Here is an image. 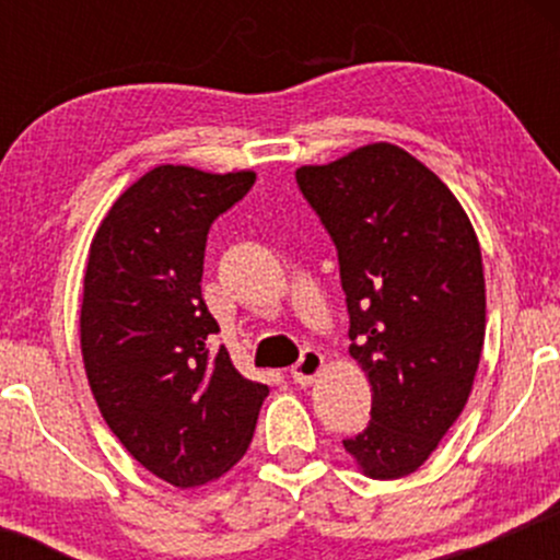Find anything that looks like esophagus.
Listing matches in <instances>:
<instances>
[{"label":"esophagus","mask_w":560,"mask_h":560,"mask_svg":"<svg viewBox=\"0 0 560 560\" xmlns=\"http://www.w3.org/2000/svg\"><path fill=\"white\" fill-rule=\"evenodd\" d=\"M324 365H326L324 355H320L318 350H311V347H307V350L302 352L300 363L292 369V378L300 384V387H307V384H313L320 376Z\"/></svg>","instance_id":"34e87169"}]
</instances>
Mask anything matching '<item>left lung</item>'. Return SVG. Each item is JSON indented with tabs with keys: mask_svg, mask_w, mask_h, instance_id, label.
Listing matches in <instances>:
<instances>
[{
	"mask_svg": "<svg viewBox=\"0 0 560 560\" xmlns=\"http://www.w3.org/2000/svg\"><path fill=\"white\" fill-rule=\"evenodd\" d=\"M294 176L337 244L350 355L371 384V421L345 450L365 477H408L477 376L487 326L477 231L440 176L387 141Z\"/></svg>",
	"mask_w": 560,
	"mask_h": 560,
	"instance_id": "left-lung-1",
	"label": "left lung"
}]
</instances>
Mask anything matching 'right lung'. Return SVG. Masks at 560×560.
<instances>
[{
  "instance_id": "1",
  "label": "right lung",
  "mask_w": 560,
  "mask_h": 560,
  "mask_svg": "<svg viewBox=\"0 0 560 560\" xmlns=\"http://www.w3.org/2000/svg\"><path fill=\"white\" fill-rule=\"evenodd\" d=\"M253 171L158 165L113 202L89 247L81 352L102 419L173 487L208 485L247 453L266 384L249 382L202 300L208 231L247 195Z\"/></svg>"
}]
</instances>
